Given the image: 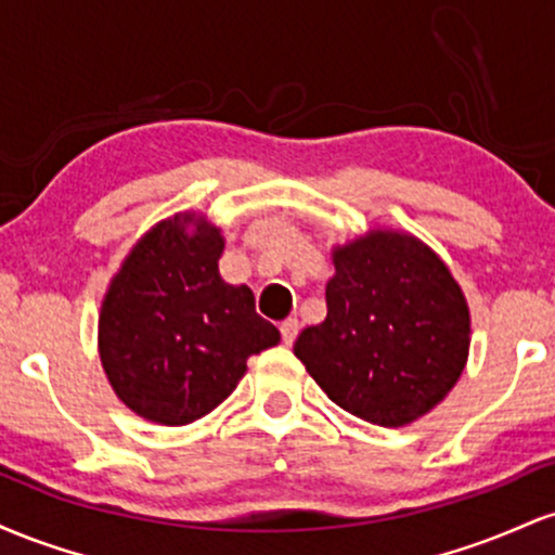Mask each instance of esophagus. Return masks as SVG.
Here are the masks:
<instances>
[{
	"label": "esophagus",
	"instance_id": "esophagus-1",
	"mask_svg": "<svg viewBox=\"0 0 555 555\" xmlns=\"http://www.w3.org/2000/svg\"><path fill=\"white\" fill-rule=\"evenodd\" d=\"M279 328H282V341L286 344V347H292V341L297 339V331H299L297 318H286V321Z\"/></svg>",
	"mask_w": 555,
	"mask_h": 555
}]
</instances>
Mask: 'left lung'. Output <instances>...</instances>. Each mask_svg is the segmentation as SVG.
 Here are the masks:
<instances>
[{
	"mask_svg": "<svg viewBox=\"0 0 555 555\" xmlns=\"http://www.w3.org/2000/svg\"><path fill=\"white\" fill-rule=\"evenodd\" d=\"M326 321L295 354L334 404L384 428L430 412L467 365L469 308L425 242L391 229L334 247Z\"/></svg>",
	"mask_w": 555,
	"mask_h": 555,
	"instance_id": "1",
	"label": "left lung"
}]
</instances>
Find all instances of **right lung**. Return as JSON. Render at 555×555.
Returning <instances> with one entry per match:
<instances>
[{"instance_id":"add662e5","label":"right lung","mask_w":555,"mask_h":555,"mask_svg":"<svg viewBox=\"0 0 555 555\" xmlns=\"http://www.w3.org/2000/svg\"><path fill=\"white\" fill-rule=\"evenodd\" d=\"M221 229L177 214L145 232L101 302L99 354L119 399L158 425H188L224 401L247 358L279 344L250 286L219 273Z\"/></svg>"}]
</instances>
